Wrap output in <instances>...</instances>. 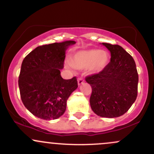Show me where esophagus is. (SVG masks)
Here are the masks:
<instances>
[{
  "instance_id": "esophagus-1",
  "label": "esophagus",
  "mask_w": 154,
  "mask_h": 154,
  "mask_svg": "<svg viewBox=\"0 0 154 154\" xmlns=\"http://www.w3.org/2000/svg\"><path fill=\"white\" fill-rule=\"evenodd\" d=\"M77 82H78V85L79 86L85 82V80L83 79V78H82V77H79V78L78 79V80H77Z\"/></svg>"
}]
</instances>
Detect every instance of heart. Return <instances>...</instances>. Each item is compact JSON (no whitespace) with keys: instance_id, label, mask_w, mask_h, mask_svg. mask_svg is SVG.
<instances>
[{"instance_id":"1","label":"heart","mask_w":154,"mask_h":154,"mask_svg":"<svg viewBox=\"0 0 154 154\" xmlns=\"http://www.w3.org/2000/svg\"><path fill=\"white\" fill-rule=\"evenodd\" d=\"M110 56L106 51L100 49H90L77 52L70 59V63L79 69L89 67L93 73L103 71L109 62Z\"/></svg>"}]
</instances>
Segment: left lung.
I'll use <instances>...</instances> for the list:
<instances>
[{
    "label": "left lung",
    "mask_w": 154,
    "mask_h": 154,
    "mask_svg": "<svg viewBox=\"0 0 154 154\" xmlns=\"http://www.w3.org/2000/svg\"><path fill=\"white\" fill-rule=\"evenodd\" d=\"M111 53V61L98 74L87 76L92 88L90 103L101 117L123 115L135 101L138 74L133 58L119 45L102 43Z\"/></svg>",
    "instance_id": "1"
}]
</instances>
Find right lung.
<instances>
[{
  "instance_id": "add662e5",
  "label": "right lung",
  "mask_w": 154,
  "mask_h": 154,
  "mask_svg": "<svg viewBox=\"0 0 154 154\" xmlns=\"http://www.w3.org/2000/svg\"><path fill=\"white\" fill-rule=\"evenodd\" d=\"M73 40L37 47L23 60L19 77L21 99L33 115L56 119L66 111L69 95L78 87L77 77L63 79L65 52Z\"/></svg>"
}]
</instances>
